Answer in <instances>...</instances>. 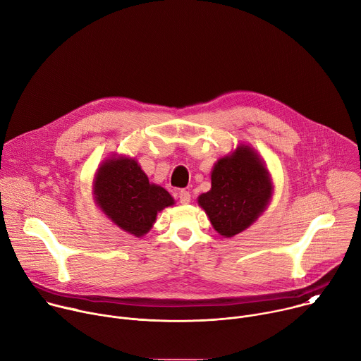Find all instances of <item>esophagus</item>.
<instances>
[{"label":"esophagus","instance_id":"obj_1","mask_svg":"<svg viewBox=\"0 0 361 361\" xmlns=\"http://www.w3.org/2000/svg\"><path fill=\"white\" fill-rule=\"evenodd\" d=\"M190 198H191L190 191H187V190L178 191V200H180L181 204H188V202H190Z\"/></svg>","mask_w":361,"mask_h":361}]
</instances>
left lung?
Here are the masks:
<instances>
[{
  "label": "left lung",
  "instance_id": "8db88e82",
  "mask_svg": "<svg viewBox=\"0 0 361 361\" xmlns=\"http://www.w3.org/2000/svg\"><path fill=\"white\" fill-rule=\"evenodd\" d=\"M270 197L266 167L250 147L240 145L231 157L219 160L212 173V190L198 197V204L221 235L233 237L263 213Z\"/></svg>",
  "mask_w": 361,
  "mask_h": 361
}]
</instances>
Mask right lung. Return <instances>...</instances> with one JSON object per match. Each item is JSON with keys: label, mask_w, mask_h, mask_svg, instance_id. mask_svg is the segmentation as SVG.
Here are the masks:
<instances>
[{"label": "right lung", "mask_w": 361, "mask_h": 361, "mask_svg": "<svg viewBox=\"0 0 361 361\" xmlns=\"http://www.w3.org/2000/svg\"><path fill=\"white\" fill-rule=\"evenodd\" d=\"M94 194L101 210L120 228L144 235L157 213L174 204L163 187L149 184L135 160H107L97 173Z\"/></svg>", "instance_id": "1"}]
</instances>
